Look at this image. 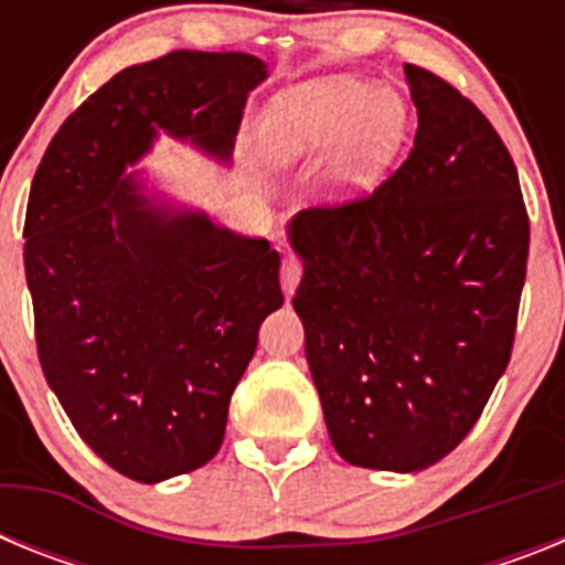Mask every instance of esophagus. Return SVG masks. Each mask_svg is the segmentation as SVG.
Listing matches in <instances>:
<instances>
[{"label":"esophagus","instance_id":"esophagus-1","mask_svg":"<svg viewBox=\"0 0 565 565\" xmlns=\"http://www.w3.org/2000/svg\"><path fill=\"white\" fill-rule=\"evenodd\" d=\"M279 277H282V291H286V297H291L299 286V277H302V263L297 257H286L282 259V274Z\"/></svg>","mask_w":565,"mask_h":565}]
</instances>
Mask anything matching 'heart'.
<instances>
[{
	"instance_id": "heart-1",
	"label": "heart",
	"mask_w": 565,
	"mask_h": 565,
	"mask_svg": "<svg viewBox=\"0 0 565 565\" xmlns=\"http://www.w3.org/2000/svg\"><path fill=\"white\" fill-rule=\"evenodd\" d=\"M407 132V104L393 89L351 76L313 78L279 93L259 124V149L274 167L333 154L331 181L362 192L391 167Z\"/></svg>"
}]
</instances>
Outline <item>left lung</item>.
Masks as SVG:
<instances>
[{"label":"left lung","instance_id":"8db88e82","mask_svg":"<svg viewBox=\"0 0 565 565\" xmlns=\"http://www.w3.org/2000/svg\"><path fill=\"white\" fill-rule=\"evenodd\" d=\"M404 76L418 113L407 161L288 226L328 436L353 467L391 472L433 467L476 427L512 356L529 257L501 135L436 73Z\"/></svg>","mask_w":565,"mask_h":565}]
</instances>
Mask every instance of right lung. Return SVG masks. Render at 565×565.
<instances>
[{"instance_id": "right-lung-1", "label": "right lung", "mask_w": 565, "mask_h": 565, "mask_svg": "<svg viewBox=\"0 0 565 565\" xmlns=\"http://www.w3.org/2000/svg\"><path fill=\"white\" fill-rule=\"evenodd\" d=\"M263 78L248 53L132 64L70 115L33 174L24 277L39 362L89 450L132 481L183 476L221 450L282 291L268 239L161 206L120 174L158 129L228 161Z\"/></svg>"}]
</instances>
